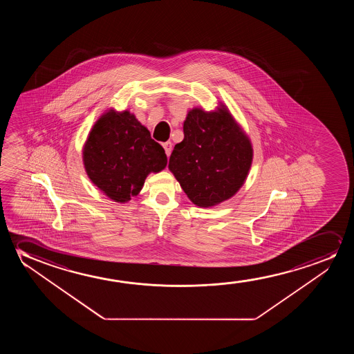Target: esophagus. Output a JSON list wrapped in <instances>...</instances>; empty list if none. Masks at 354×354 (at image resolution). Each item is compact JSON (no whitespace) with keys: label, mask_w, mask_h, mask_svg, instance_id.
I'll return each instance as SVG.
<instances>
[{"label":"esophagus","mask_w":354,"mask_h":354,"mask_svg":"<svg viewBox=\"0 0 354 354\" xmlns=\"http://www.w3.org/2000/svg\"><path fill=\"white\" fill-rule=\"evenodd\" d=\"M171 146H173V144H171L170 141H167V142H165V144H163V147H165V155L168 156V157H169L170 153H171V150H173V147H171Z\"/></svg>","instance_id":"obj_1"}]
</instances>
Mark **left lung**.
<instances>
[{
  "instance_id": "obj_1",
  "label": "left lung",
  "mask_w": 354,
  "mask_h": 354,
  "mask_svg": "<svg viewBox=\"0 0 354 354\" xmlns=\"http://www.w3.org/2000/svg\"><path fill=\"white\" fill-rule=\"evenodd\" d=\"M252 160V142L221 104L215 111L187 113L184 140L175 145L168 168L192 203L209 208L242 187Z\"/></svg>"
}]
</instances>
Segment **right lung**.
Returning <instances> with one entry per match:
<instances>
[{"instance_id": "1", "label": "right lung", "mask_w": 354, "mask_h": 354, "mask_svg": "<svg viewBox=\"0 0 354 354\" xmlns=\"http://www.w3.org/2000/svg\"><path fill=\"white\" fill-rule=\"evenodd\" d=\"M83 163L97 189L126 203L140 192L151 171L165 169L167 156L133 113L110 110L93 126L83 147Z\"/></svg>"}]
</instances>
